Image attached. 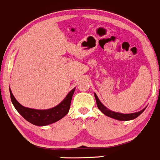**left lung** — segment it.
Wrapping results in <instances>:
<instances>
[{"label":"left lung","mask_w":160,"mask_h":160,"mask_svg":"<svg viewBox=\"0 0 160 160\" xmlns=\"http://www.w3.org/2000/svg\"><path fill=\"white\" fill-rule=\"evenodd\" d=\"M94 96H95V99H96V102H97V107H98L99 109L100 110L103 114H106V116H108V117L118 120V121H130V120L135 119V118L138 117V116H139L140 114L144 112V109H145V108H144V109L140 111V112H136V113H132V114H121V113H118V112H114L111 110H108L106 106H103L102 102L99 101V99H98V97H97L96 93H94Z\"/></svg>","instance_id":"obj_1"}]
</instances>
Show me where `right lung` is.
<instances>
[{
	"instance_id": "obj_1",
	"label": "right lung",
	"mask_w": 160,
	"mask_h": 160,
	"mask_svg": "<svg viewBox=\"0 0 160 160\" xmlns=\"http://www.w3.org/2000/svg\"><path fill=\"white\" fill-rule=\"evenodd\" d=\"M75 89L76 88H73L59 105L46 110H37L24 107L16 100L10 90H9V92H10L11 101L17 112L26 121L30 122L32 124L42 127V126H46L55 123L68 113Z\"/></svg>"
}]
</instances>
